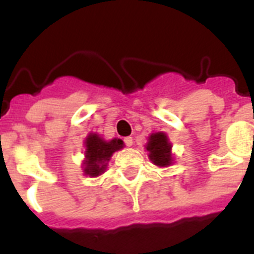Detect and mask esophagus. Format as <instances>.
<instances>
[{
    "instance_id": "1",
    "label": "esophagus",
    "mask_w": 254,
    "mask_h": 254,
    "mask_svg": "<svg viewBox=\"0 0 254 254\" xmlns=\"http://www.w3.org/2000/svg\"><path fill=\"white\" fill-rule=\"evenodd\" d=\"M125 143H126V146H132L133 145V140H132V137H125Z\"/></svg>"
}]
</instances>
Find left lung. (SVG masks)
Segmentation results:
<instances>
[{
	"label": "left lung",
	"instance_id": "obj_1",
	"mask_svg": "<svg viewBox=\"0 0 254 254\" xmlns=\"http://www.w3.org/2000/svg\"><path fill=\"white\" fill-rule=\"evenodd\" d=\"M172 142L165 132H154L147 137L145 149L149 152V159L154 165L160 168L170 167L174 163Z\"/></svg>",
	"mask_w": 254,
	"mask_h": 254
}]
</instances>
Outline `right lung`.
Masks as SVG:
<instances>
[{"instance_id":"right-lung-1","label":"right lung","mask_w":254,"mask_h":254,"mask_svg":"<svg viewBox=\"0 0 254 254\" xmlns=\"http://www.w3.org/2000/svg\"><path fill=\"white\" fill-rule=\"evenodd\" d=\"M85 158L82 160V172L91 178L102 176L105 173L108 163L116 151L125 147V142L121 138L104 140L99 133L90 132L84 140Z\"/></svg>"}]
</instances>
